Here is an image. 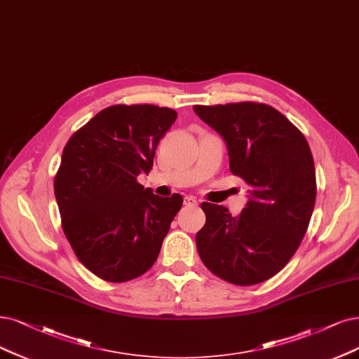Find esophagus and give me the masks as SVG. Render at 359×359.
<instances>
[{
	"mask_svg": "<svg viewBox=\"0 0 359 359\" xmlns=\"http://www.w3.org/2000/svg\"><path fill=\"white\" fill-rule=\"evenodd\" d=\"M184 205H188V207H196L198 205V201H196V198L195 196H184Z\"/></svg>",
	"mask_w": 359,
	"mask_h": 359,
	"instance_id": "obj_1",
	"label": "esophagus"
}]
</instances>
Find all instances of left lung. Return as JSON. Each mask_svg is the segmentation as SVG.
I'll return each instance as SVG.
<instances>
[{
	"label": "left lung",
	"instance_id": "8db88e82",
	"mask_svg": "<svg viewBox=\"0 0 359 359\" xmlns=\"http://www.w3.org/2000/svg\"><path fill=\"white\" fill-rule=\"evenodd\" d=\"M194 111L222 136L231 171L250 188L236 217L223 205L201 204L205 224L195 236L198 253L231 284L266 281L293 257L312 216L316 182L309 144L269 104H196Z\"/></svg>",
	"mask_w": 359,
	"mask_h": 359
}]
</instances>
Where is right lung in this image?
I'll return each instance as SVG.
<instances>
[{
	"instance_id": "obj_1",
	"label": "right lung",
	"mask_w": 359,
	"mask_h": 359,
	"mask_svg": "<svg viewBox=\"0 0 359 359\" xmlns=\"http://www.w3.org/2000/svg\"><path fill=\"white\" fill-rule=\"evenodd\" d=\"M177 112L155 104L109 106L74 133L55 177L62 228L84 266L109 283L152 268L183 198L137 182Z\"/></svg>"
}]
</instances>
